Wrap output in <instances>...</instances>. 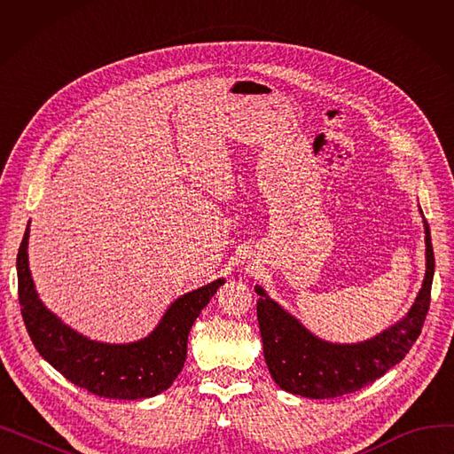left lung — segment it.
<instances>
[{"label": "left lung", "mask_w": 454, "mask_h": 454, "mask_svg": "<svg viewBox=\"0 0 454 454\" xmlns=\"http://www.w3.org/2000/svg\"><path fill=\"white\" fill-rule=\"evenodd\" d=\"M423 228L427 270L414 305L407 317L364 342L333 344L318 339L269 298L263 287L255 285V293L259 294L257 322L263 339L265 361L279 388L311 399L340 397L368 387L404 359L419 337L431 305L434 252L431 230L425 219Z\"/></svg>", "instance_id": "left-lung-1"}]
</instances>
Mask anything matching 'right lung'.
Returning <instances> with one entry per match:
<instances>
[{
	"label": "right lung",
	"mask_w": 454,
	"mask_h": 454,
	"mask_svg": "<svg viewBox=\"0 0 454 454\" xmlns=\"http://www.w3.org/2000/svg\"><path fill=\"white\" fill-rule=\"evenodd\" d=\"M27 243L29 224L16 257L18 298L23 324L43 359L71 383L99 397L145 399L169 388L184 368L191 325L224 279L175 300L149 337L106 344L67 327L42 303L29 270Z\"/></svg>",
	"instance_id": "add662e5"
}]
</instances>
